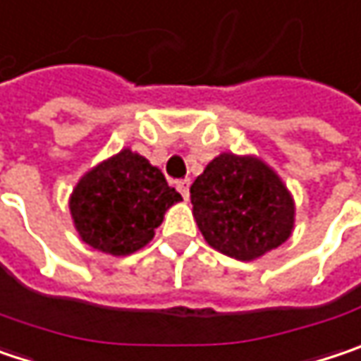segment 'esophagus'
<instances>
[{"label": "esophagus", "instance_id": "1", "mask_svg": "<svg viewBox=\"0 0 361 361\" xmlns=\"http://www.w3.org/2000/svg\"><path fill=\"white\" fill-rule=\"evenodd\" d=\"M176 189H178V193L183 195L185 199H189V189H191V180H189V178H183V180H178V183H176Z\"/></svg>", "mask_w": 361, "mask_h": 361}]
</instances>
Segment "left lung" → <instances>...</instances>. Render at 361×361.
<instances>
[{
  "label": "left lung",
  "mask_w": 361,
  "mask_h": 361,
  "mask_svg": "<svg viewBox=\"0 0 361 361\" xmlns=\"http://www.w3.org/2000/svg\"><path fill=\"white\" fill-rule=\"evenodd\" d=\"M203 238L216 250L250 261L283 245L294 228V201L279 176L257 158L221 154L191 185Z\"/></svg>",
  "instance_id": "1"
}]
</instances>
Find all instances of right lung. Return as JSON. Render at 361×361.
<instances>
[{
  "label": "right lung",
  "instance_id": "add662e5",
  "mask_svg": "<svg viewBox=\"0 0 361 361\" xmlns=\"http://www.w3.org/2000/svg\"><path fill=\"white\" fill-rule=\"evenodd\" d=\"M180 199L158 168L123 149L78 183L69 209L86 245L121 257L147 245L164 212Z\"/></svg>",
  "mask_w": 361,
  "mask_h": 361
}]
</instances>
